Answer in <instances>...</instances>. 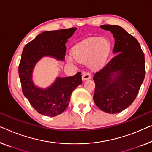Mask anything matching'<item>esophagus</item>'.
<instances>
[{
	"label": "esophagus",
	"mask_w": 152,
	"mask_h": 152,
	"mask_svg": "<svg viewBox=\"0 0 152 152\" xmlns=\"http://www.w3.org/2000/svg\"><path fill=\"white\" fill-rule=\"evenodd\" d=\"M90 78H91V74L89 72H84L83 74V76H82L83 80L85 81V80H89V79H90Z\"/></svg>",
	"instance_id": "34e87169"
}]
</instances>
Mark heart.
<instances>
[{
	"label": "heart",
	"mask_w": 152,
	"mask_h": 152,
	"mask_svg": "<svg viewBox=\"0 0 152 152\" xmlns=\"http://www.w3.org/2000/svg\"><path fill=\"white\" fill-rule=\"evenodd\" d=\"M110 44L106 38L89 37L79 42L72 49V54L67 56L69 61L75 59L85 62L89 60L93 67H98L105 62L109 55Z\"/></svg>",
	"instance_id": "b5f03b06"
}]
</instances>
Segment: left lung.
I'll return each mask as SVG.
<instances>
[{"instance_id":"obj_1","label":"left lung","mask_w":152,"mask_h":152,"mask_svg":"<svg viewBox=\"0 0 152 152\" xmlns=\"http://www.w3.org/2000/svg\"><path fill=\"white\" fill-rule=\"evenodd\" d=\"M100 27L113 33V51L117 54L95 73L94 100L99 109L115 114L128 108L137 97L145 74V56L137 39L122 27Z\"/></svg>"}]
</instances>
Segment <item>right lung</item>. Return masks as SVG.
<instances>
[{"label":"right lung","mask_w":152,"mask_h":152,"mask_svg":"<svg viewBox=\"0 0 152 152\" xmlns=\"http://www.w3.org/2000/svg\"><path fill=\"white\" fill-rule=\"evenodd\" d=\"M76 28L45 31L28 43L22 53L18 72L24 96L36 111L45 116L54 117L62 113L68 106L72 93L82 83L80 72L76 75L57 78L50 87L39 89L34 85L32 72L35 63L44 56L63 61L65 57V43Z\"/></svg>","instance_id":"add662e5"}]
</instances>
